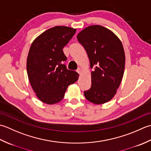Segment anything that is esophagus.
Instances as JSON below:
<instances>
[{
    "label": "esophagus",
    "mask_w": 151,
    "mask_h": 151,
    "mask_svg": "<svg viewBox=\"0 0 151 151\" xmlns=\"http://www.w3.org/2000/svg\"><path fill=\"white\" fill-rule=\"evenodd\" d=\"M81 72H82V70H81V68H78V70H77V72H78V73H79V74H81Z\"/></svg>",
    "instance_id": "34e87169"
}]
</instances>
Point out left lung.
<instances>
[{"instance_id":"1","label":"left lung","mask_w":151,"mask_h":151,"mask_svg":"<svg viewBox=\"0 0 151 151\" xmlns=\"http://www.w3.org/2000/svg\"><path fill=\"white\" fill-rule=\"evenodd\" d=\"M85 49L90 62L92 85L84 92L91 102L103 104L110 101L121 84L125 66L122 42L111 30L100 25H91L77 36Z\"/></svg>"}]
</instances>
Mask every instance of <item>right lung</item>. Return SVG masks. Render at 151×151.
<instances>
[{
	"label": "right lung",
	"mask_w": 151,
	"mask_h": 151,
	"mask_svg": "<svg viewBox=\"0 0 151 151\" xmlns=\"http://www.w3.org/2000/svg\"><path fill=\"white\" fill-rule=\"evenodd\" d=\"M76 29L56 26L35 39L29 49L27 70L30 85L42 102H59L70 85L78 81V72L66 68L63 49L75 35Z\"/></svg>",
	"instance_id": "obj_1"
}]
</instances>
